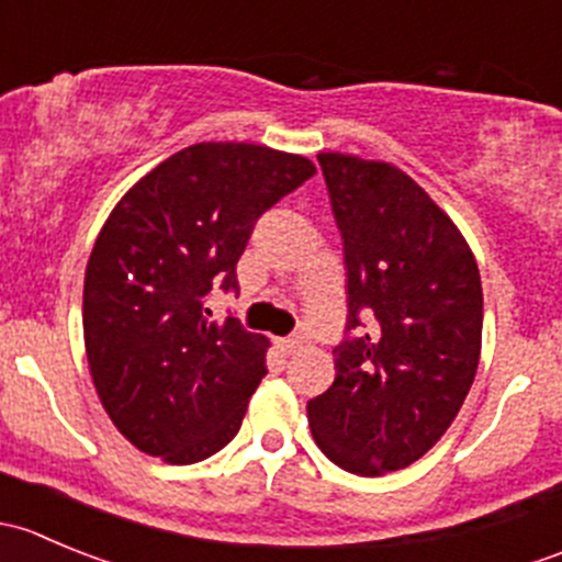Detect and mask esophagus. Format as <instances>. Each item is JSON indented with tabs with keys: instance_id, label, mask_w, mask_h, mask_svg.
Returning a JSON list of instances; mask_svg holds the SVG:
<instances>
[{
	"instance_id": "1",
	"label": "esophagus",
	"mask_w": 562,
	"mask_h": 562,
	"mask_svg": "<svg viewBox=\"0 0 562 562\" xmlns=\"http://www.w3.org/2000/svg\"><path fill=\"white\" fill-rule=\"evenodd\" d=\"M277 345H280V350L282 353H296V348L299 345H302V337H282V339H277Z\"/></svg>"
}]
</instances>
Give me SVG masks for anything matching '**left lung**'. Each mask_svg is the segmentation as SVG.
<instances>
[{"label":"left lung","mask_w":562,"mask_h":562,"mask_svg":"<svg viewBox=\"0 0 562 562\" xmlns=\"http://www.w3.org/2000/svg\"><path fill=\"white\" fill-rule=\"evenodd\" d=\"M342 236L348 321L337 378L310 400L315 443L339 468H407L451 427L473 386L484 296L468 241L389 162L317 155Z\"/></svg>","instance_id":"8db88e82"}]
</instances>
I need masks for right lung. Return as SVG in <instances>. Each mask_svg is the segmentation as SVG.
Masks as SVG:
<instances>
[{
  "label": "right lung",
  "instance_id": "right-lung-1",
  "mask_svg": "<svg viewBox=\"0 0 562 562\" xmlns=\"http://www.w3.org/2000/svg\"><path fill=\"white\" fill-rule=\"evenodd\" d=\"M315 176L307 157L255 144H195L146 173L111 212L83 282V339L103 407L151 457L192 464L236 438L266 375V339L212 321V288L260 214Z\"/></svg>",
  "mask_w": 562,
  "mask_h": 562
}]
</instances>
